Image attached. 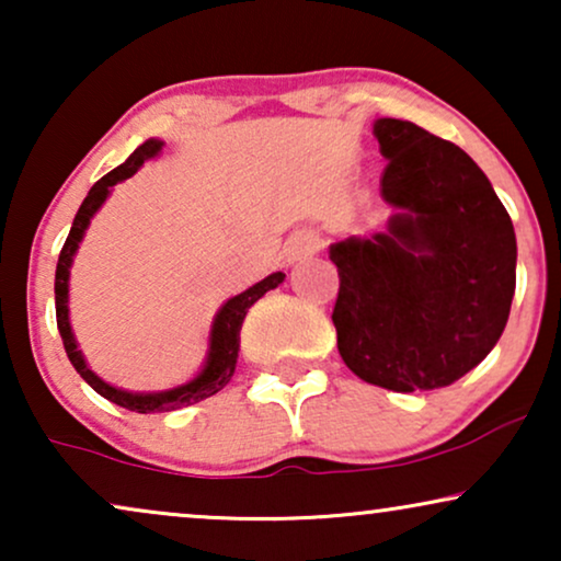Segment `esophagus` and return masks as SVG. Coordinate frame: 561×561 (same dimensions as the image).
<instances>
[{"label":"esophagus","instance_id":"esophagus-1","mask_svg":"<svg viewBox=\"0 0 561 561\" xmlns=\"http://www.w3.org/2000/svg\"><path fill=\"white\" fill-rule=\"evenodd\" d=\"M321 244H324V240H321L319 232H313V229H301V232H296L288 240L286 260L288 263H296V260H301V257L317 255V252L321 250Z\"/></svg>","mask_w":561,"mask_h":561}]
</instances>
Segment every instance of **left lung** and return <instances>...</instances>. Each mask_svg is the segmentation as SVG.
<instances>
[{"label": "left lung", "instance_id": "left-lung-1", "mask_svg": "<svg viewBox=\"0 0 561 561\" xmlns=\"http://www.w3.org/2000/svg\"><path fill=\"white\" fill-rule=\"evenodd\" d=\"M386 232L329 248L344 365L373 386H451L501 340L516 294V232L488 175L455 142L382 117Z\"/></svg>", "mask_w": 561, "mask_h": 561}]
</instances>
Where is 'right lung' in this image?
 Here are the masks:
<instances>
[{"label":"right lung","mask_w":561,"mask_h":561,"mask_svg":"<svg viewBox=\"0 0 561 561\" xmlns=\"http://www.w3.org/2000/svg\"><path fill=\"white\" fill-rule=\"evenodd\" d=\"M160 148H163V142L160 140H145L140 148H137L133 156L125 160V163L114 168V171H110L104 179H99L94 186H91L89 196L83 198L79 211H76L73 227L66 237V244H64V250H60L58 267H56V321H58V332H60V340H64L68 359H71L76 373H79L99 396H104L106 401L122 405V409L137 411V413L175 411V409H183V405L198 403V401H204V398L219 393V390L225 388L234 375L237 352H240V329H242L244 317H248V309L257 301V298H263L267 290L278 288L283 278H286V273L267 275V278L255 283V286L248 290H242V294L232 296L225 306H221V309L217 311V317H214V324L209 332V352H206V363L202 367V373H198L194 380L183 382V386H179V388L158 390V393H133V390H122V388L110 386V382H104L94 370H91V367L87 365V359H83V355H81L79 342H76L71 321H68V278H71L73 255H76V250H79L83 234H87L91 217L102 209L106 196L112 194V186H117L119 181L135 175L137 168H140L145 160L156 158Z\"/></svg>","instance_id":"add662e5"}]
</instances>
